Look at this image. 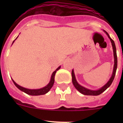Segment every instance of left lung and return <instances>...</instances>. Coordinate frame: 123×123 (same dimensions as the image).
I'll return each instance as SVG.
<instances>
[{
	"label": "left lung",
	"mask_w": 123,
	"mask_h": 123,
	"mask_svg": "<svg viewBox=\"0 0 123 123\" xmlns=\"http://www.w3.org/2000/svg\"><path fill=\"white\" fill-rule=\"evenodd\" d=\"M104 32L106 33V34L107 35V36L108 37V38L110 39L111 41V45H112L113 47V56H114V66H113V69L112 74H111V76L110 77V79L108 80V81L105 84V85L103 86L102 87H100V89L97 90H92L89 89H87L86 87H84L80 85L79 83L77 81L76 79V77H75L74 72V69H73L72 73H71V75H72V82L74 86L75 87V88L79 91L80 93L84 94V95H98L100 94H102V92H104L105 90L107 89V88L109 87L110 86V85L111 84V83L113 82L114 78L115 76V74H116V71H117V63H118V60H117V49H116V46H115V44L114 41H113V39L110 37V36H109V34H108V32L105 31V30H104Z\"/></svg>",
	"instance_id": "obj_1"
}]
</instances>
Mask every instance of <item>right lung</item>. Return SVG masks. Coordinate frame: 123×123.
Masks as SVG:
<instances>
[{
  "label": "right lung",
  "instance_id": "1",
  "mask_svg": "<svg viewBox=\"0 0 123 123\" xmlns=\"http://www.w3.org/2000/svg\"><path fill=\"white\" fill-rule=\"evenodd\" d=\"M18 37H17L16 38L15 40H14L13 42V43H12V44H13V42H15V40L17 39V38H18ZM60 68H61V66H60V67H58V68L55 69V71H54V72L52 73V76H51V78H50V81H49V82L48 83V84H47V86H45V87H44L41 88V89H28V88L23 87L18 85V84L16 83V82L14 81V80L12 79H12L13 82V83H14V84L15 85V86L17 87L18 89H19L20 91H22V92H25V93H26V94H28V95H44V94H47V92H48L50 90V89L52 87L53 85H54V81H55V73H56V71H58V69H59Z\"/></svg>",
  "mask_w": 123,
  "mask_h": 123
}]
</instances>
